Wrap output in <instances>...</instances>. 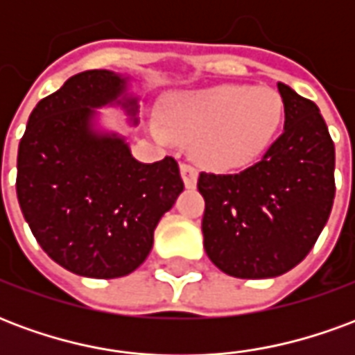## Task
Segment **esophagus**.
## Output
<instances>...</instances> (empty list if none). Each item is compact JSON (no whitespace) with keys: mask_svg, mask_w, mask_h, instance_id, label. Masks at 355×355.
Instances as JSON below:
<instances>
[{"mask_svg":"<svg viewBox=\"0 0 355 355\" xmlns=\"http://www.w3.org/2000/svg\"><path fill=\"white\" fill-rule=\"evenodd\" d=\"M180 175H182V180H184L186 188H196L198 184V169L190 165V163H182L180 165Z\"/></svg>","mask_w":355,"mask_h":355,"instance_id":"1","label":"esophagus"}]
</instances>
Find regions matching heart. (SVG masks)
<instances>
[{
  "mask_svg": "<svg viewBox=\"0 0 355 355\" xmlns=\"http://www.w3.org/2000/svg\"><path fill=\"white\" fill-rule=\"evenodd\" d=\"M163 121L173 135L193 139V154L211 169L245 167L274 140L283 101L264 85H216L175 93L163 102ZM157 137H165L155 127Z\"/></svg>",
  "mask_w": 355,
  "mask_h": 355,
  "instance_id": "obj_1",
  "label": "heart"
}]
</instances>
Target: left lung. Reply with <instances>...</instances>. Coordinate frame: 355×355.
<instances>
[{
    "label": "left lung",
    "instance_id": "1",
    "mask_svg": "<svg viewBox=\"0 0 355 355\" xmlns=\"http://www.w3.org/2000/svg\"><path fill=\"white\" fill-rule=\"evenodd\" d=\"M277 91L285 125L261 162L198 178L205 253L241 279L275 277L304 261L335 200V144L320 108L285 83Z\"/></svg>",
    "mask_w": 355,
    "mask_h": 355
}]
</instances>
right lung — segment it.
<instances>
[{"mask_svg":"<svg viewBox=\"0 0 355 355\" xmlns=\"http://www.w3.org/2000/svg\"><path fill=\"white\" fill-rule=\"evenodd\" d=\"M110 70L72 76L37 102L17 157V198L30 230L73 274L112 279L135 272L154 230L184 190L178 163H140L116 132L94 129L96 108L119 104L137 125V98Z\"/></svg>","mask_w":355,"mask_h":355,"instance_id":"1","label":"right lung"}]
</instances>
